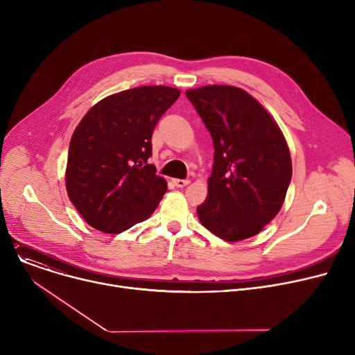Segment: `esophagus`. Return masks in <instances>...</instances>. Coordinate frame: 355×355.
I'll return each instance as SVG.
<instances>
[{
    "instance_id": "esophagus-1",
    "label": "esophagus",
    "mask_w": 355,
    "mask_h": 355,
    "mask_svg": "<svg viewBox=\"0 0 355 355\" xmlns=\"http://www.w3.org/2000/svg\"><path fill=\"white\" fill-rule=\"evenodd\" d=\"M174 184H175V187L182 189V187H185V185L190 184V180H180V178H177V180H174Z\"/></svg>"
}]
</instances>
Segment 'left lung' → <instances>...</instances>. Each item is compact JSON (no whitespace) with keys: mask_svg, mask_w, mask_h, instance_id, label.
Instances as JSON below:
<instances>
[{"mask_svg":"<svg viewBox=\"0 0 355 355\" xmlns=\"http://www.w3.org/2000/svg\"><path fill=\"white\" fill-rule=\"evenodd\" d=\"M214 145L209 196L197 214L223 240L262 232L281 210L292 178L289 148L277 123L248 92L210 85L185 92Z\"/></svg>","mask_w":355,"mask_h":355,"instance_id":"8db88e82","label":"left lung"}]
</instances>
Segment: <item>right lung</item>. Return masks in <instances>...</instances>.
<instances>
[{"label":"right lung","mask_w":355,"mask_h":355,"mask_svg":"<svg viewBox=\"0 0 355 355\" xmlns=\"http://www.w3.org/2000/svg\"><path fill=\"white\" fill-rule=\"evenodd\" d=\"M180 96L168 86H139L102 99L70 139L66 189L89 226L121 233L151 217L166 191L157 175L153 132Z\"/></svg>","instance_id":"1"}]
</instances>
